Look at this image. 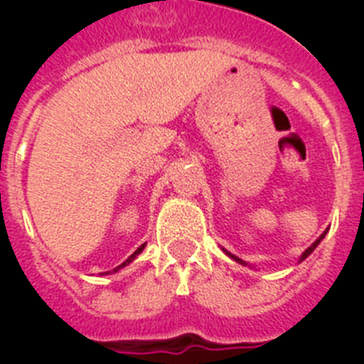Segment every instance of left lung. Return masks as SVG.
<instances>
[{
	"instance_id": "1",
	"label": "left lung",
	"mask_w": 364,
	"mask_h": 364,
	"mask_svg": "<svg viewBox=\"0 0 364 364\" xmlns=\"http://www.w3.org/2000/svg\"><path fill=\"white\" fill-rule=\"evenodd\" d=\"M324 235H326V231H324V233H323V235H321V237H319V239H317V240H315V242H314V244H311V246H310V247H308V250H306V252H304V253H302V257H301V260H304V259H306V257H308V255H310V253H311V252H314V250H315V247H317V244H319V242H321V240H323V237H324ZM228 255H230V257H231V259H235V260H237V262H240V264H244V262H242V260H240V259H237V257H235V255H231V253H228Z\"/></svg>"
}]
</instances>
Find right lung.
<instances>
[{
  "label": "right lung",
  "mask_w": 364,
  "mask_h": 364,
  "mask_svg": "<svg viewBox=\"0 0 364 364\" xmlns=\"http://www.w3.org/2000/svg\"><path fill=\"white\" fill-rule=\"evenodd\" d=\"M144 247H146V244H142V246H140V247H138V250H136V252H134V253H133V255H131V257H129V259H127V260H125V262H124V264H120V266H118V268H114V269H112V272H118V269H120V268H124V266H127V264H129V262H131V260H133V259H134V257H136V255H138V253H140V252H142V250H144Z\"/></svg>",
  "instance_id": "obj_1"
}]
</instances>
